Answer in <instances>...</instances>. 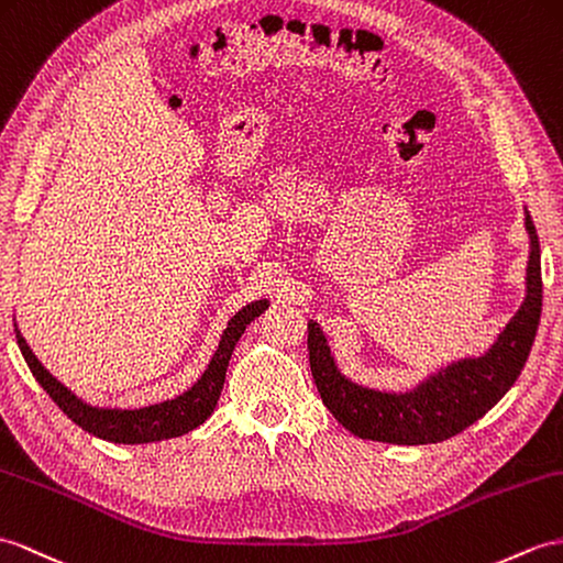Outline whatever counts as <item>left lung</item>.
Listing matches in <instances>:
<instances>
[{
  "instance_id": "left-lung-1",
  "label": "left lung",
  "mask_w": 563,
  "mask_h": 563,
  "mask_svg": "<svg viewBox=\"0 0 563 563\" xmlns=\"http://www.w3.org/2000/svg\"><path fill=\"white\" fill-rule=\"evenodd\" d=\"M530 255L526 298L483 355L440 367L406 391L363 387L341 373L320 324L308 320V353L324 406L361 440L387 444H437L483 418L514 387L523 369L542 312V269L538 231L526 210Z\"/></svg>"
}]
</instances>
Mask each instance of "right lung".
<instances>
[{"mask_svg":"<svg viewBox=\"0 0 563 563\" xmlns=\"http://www.w3.org/2000/svg\"><path fill=\"white\" fill-rule=\"evenodd\" d=\"M267 306V298L253 300V303L241 308L234 318L229 320L208 369H205L200 379L188 391L176 396L172 401H162L133 410L100 408L78 399L71 389H66L57 377H52L49 369L35 358V353L25 344L23 334L19 332V324L13 322V327H16L19 349L25 363H29L33 377L37 379V385L49 394V399L57 404L80 430L114 444H150L172 440V437H181L190 430H196L198 424H202L212 416V410L219 401V394H222L224 387L231 353H234L245 327H249L260 312H265Z\"/></svg>","mask_w":563,"mask_h":563,"instance_id":"1","label":"right lung"}]
</instances>
